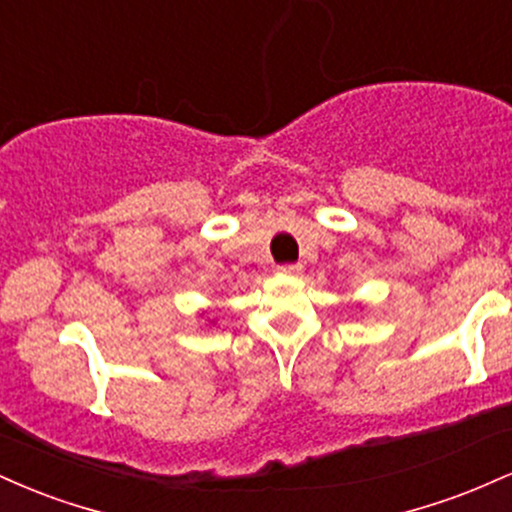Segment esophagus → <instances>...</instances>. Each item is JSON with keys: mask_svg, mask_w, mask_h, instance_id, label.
Here are the masks:
<instances>
[{"mask_svg": "<svg viewBox=\"0 0 512 512\" xmlns=\"http://www.w3.org/2000/svg\"><path fill=\"white\" fill-rule=\"evenodd\" d=\"M276 272L279 274H301L303 264H279V267H276Z\"/></svg>", "mask_w": 512, "mask_h": 512, "instance_id": "1", "label": "esophagus"}]
</instances>
